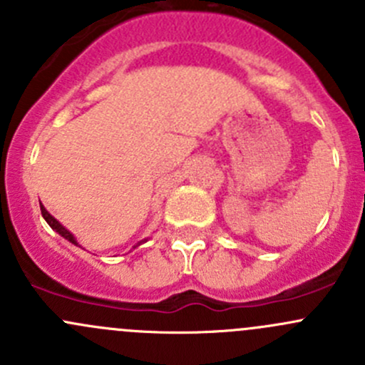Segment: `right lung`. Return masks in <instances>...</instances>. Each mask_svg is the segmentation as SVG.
<instances>
[{
	"label": "right lung",
	"mask_w": 365,
	"mask_h": 365,
	"mask_svg": "<svg viewBox=\"0 0 365 365\" xmlns=\"http://www.w3.org/2000/svg\"><path fill=\"white\" fill-rule=\"evenodd\" d=\"M40 210H42V213H43V217H46V220L47 222L51 224V227H53V230H56L58 233L61 235V237H65V238H68L70 242H72V244H79V245H84V247H88V249H93V251H101V252H113V251H116V249H102V247H98L97 244H95L93 240H91V237H90V233H88V231H84V230H79V227H73V226H68V224H65V222H61L60 219H58L56 215H54L53 212H51L49 208H47L46 205L43 203H40ZM141 242H145V240H141ZM141 242H138V244L135 245H139L141 244Z\"/></svg>",
	"instance_id": "right-lung-1"
}]
</instances>
